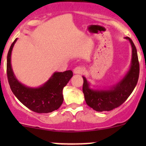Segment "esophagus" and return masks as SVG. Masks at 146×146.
<instances>
[{
  "label": "esophagus",
  "instance_id": "esophagus-1",
  "mask_svg": "<svg viewBox=\"0 0 146 146\" xmlns=\"http://www.w3.org/2000/svg\"><path fill=\"white\" fill-rule=\"evenodd\" d=\"M84 69L83 68L81 67V66H77V67H76L73 69V73H74L75 74H80V73H82Z\"/></svg>",
  "mask_w": 146,
  "mask_h": 146
}]
</instances>
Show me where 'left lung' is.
<instances>
[{"instance_id":"left-lung-1","label":"left lung","mask_w":146,"mask_h":146,"mask_svg":"<svg viewBox=\"0 0 146 146\" xmlns=\"http://www.w3.org/2000/svg\"><path fill=\"white\" fill-rule=\"evenodd\" d=\"M130 42L132 47V58L131 67L123 79L110 90H98L90 88L89 82L82 76L84 93L87 104L97 111H111L121 105L130 96L134 90L139 77V62L137 50L133 41L125 37Z\"/></svg>"}]
</instances>
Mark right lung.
Masks as SVG:
<instances>
[{
    "instance_id": "obj_1",
    "label": "right lung",
    "mask_w": 146,
    "mask_h": 146,
    "mask_svg": "<svg viewBox=\"0 0 146 146\" xmlns=\"http://www.w3.org/2000/svg\"><path fill=\"white\" fill-rule=\"evenodd\" d=\"M17 39L10 46L7 56V76L12 92L19 101L35 112L49 113L58 110L64 101L63 89L73 76V72H56L39 88L25 86L17 80L11 66L12 50Z\"/></svg>"
}]
</instances>
